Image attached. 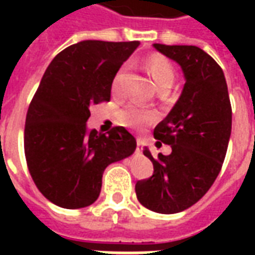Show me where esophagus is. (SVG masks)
<instances>
[{
  "mask_svg": "<svg viewBox=\"0 0 255 255\" xmlns=\"http://www.w3.org/2000/svg\"><path fill=\"white\" fill-rule=\"evenodd\" d=\"M143 151V143H142V140H139L138 139V147H136V153L138 154H140Z\"/></svg>",
  "mask_w": 255,
  "mask_h": 255,
  "instance_id": "esophagus-1",
  "label": "esophagus"
}]
</instances>
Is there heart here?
Listing matches in <instances>:
<instances>
[{"mask_svg": "<svg viewBox=\"0 0 255 255\" xmlns=\"http://www.w3.org/2000/svg\"><path fill=\"white\" fill-rule=\"evenodd\" d=\"M146 68L151 75V78L154 79L157 87L160 90H168L171 89L175 80V71L172 64L162 56L154 54L146 61ZM126 72V68L119 69L117 73L113 78L112 82V90L113 93H117L120 90V84H122L123 76ZM155 120V113L151 111H147L142 106L136 105V104H129L126 108H123L122 111L119 112V122L122 123L123 126L131 128H139L143 124L151 123Z\"/></svg>", "mask_w": 255, "mask_h": 255, "instance_id": "b5f03b06", "label": "heart"}]
</instances>
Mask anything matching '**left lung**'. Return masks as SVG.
Returning a JSON list of instances; mask_svg holds the SVG:
<instances>
[{"instance_id": "8db88e82", "label": "left lung", "mask_w": 255, "mask_h": 255, "mask_svg": "<svg viewBox=\"0 0 255 255\" xmlns=\"http://www.w3.org/2000/svg\"><path fill=\"white\" fill-rule=\"evenodd\" d=\"M180 65L184 87L168 116L154 128V138L169 144V155L155 160L153 176L135 186L144 208L162 214L186 210L208 192L224 162L232 127L228 87L223 69L208 53L188 45H153ZM160 143V142H157Z\"/></svg>"}]
</instances>
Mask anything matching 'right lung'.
Wrapping results in <instances>:
<instances>
[{"instance_id":"1","label":"right lung","mask_w":255,"mask_h":255,"mask_svg":"<svg viewBox=\"0 0 255 255\" xmlns=\"http://www.w3.org/2000/svg\"><path fill=\"white\" fill-rule=\"evenodd\" d=\"M138 41H82L58 53L42 76L25 117L24 153L38 190L65 209L97 201L108 165L127 158L136 140L124 127L87 128L90 106L111 100L113 78Z\"/></svg>"}]
</instances>
